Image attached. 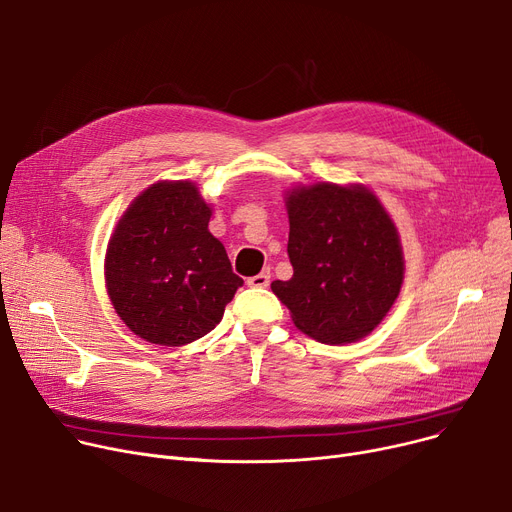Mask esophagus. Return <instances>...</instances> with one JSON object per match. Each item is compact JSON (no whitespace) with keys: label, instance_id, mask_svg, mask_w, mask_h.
Segmentation results:
<instances>
[{"label":"esophagus","instance_id":"1","mask_svg":"<svg viewBox=\"0 0 512 512\" xmlns=\"http://www.w3.org/2000/svg\"><path fill=\"white\" fill-rule=\"evenodd\" d=\"M269 283H271V273L269 271H262V273L248 279L250 287H269Z\"/></svg>","mask_w":512,"mask_h":512}]
</instances>
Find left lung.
I'll return each instance as SVG.
<instances>
[{"instance_id": "left-lung-1", "label": "left lung", "mask_w": 512, "mask_h": 512, "mask_svg": "<svg viewBox=\"0 0 512 512\" xmlns=\"http://www.w3.org/2000/svg\"><path fill=\"white\" fill-rule=\"evenodd\" d=\"M289 281H273L300 331L323 344L371 333L396 302L404 260L392 218L364 187L316 183L287 198Z\"/></svg>"}]
</instances>
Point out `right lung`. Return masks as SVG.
<instances>
[{
  "label": "right lung",
  "mask_w": 512,
  "mask_h": 512,
  "mask_svg": "<svg viewBox=\"0 0 512 512\" xmlns=\"http://www.w3.org/2000/svg\"><path fill=\"white\" fill-rule=\"evenodd\" d=\"M208 204L189 181L145 189L108 243L106 283L125 325L145 342L185 346L223 319L243 279L210 231Z\"/></svg>",
  "instance_id": "1"
}]
</instances>
